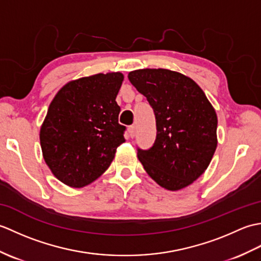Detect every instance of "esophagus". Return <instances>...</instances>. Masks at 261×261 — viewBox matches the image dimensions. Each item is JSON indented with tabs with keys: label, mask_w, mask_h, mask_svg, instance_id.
I'll use <instances>...</instances> for the list:
<instances>
[{
	"label": "esophagus",
	"mask_w": 261,
	"mask_h": 261,
	"mask_svg": "<svg viewBox=\"0 0 261 261\" xmlns=\"http://www.w3.org/2000/svg\"><path fill=\"white\" fill-rule=\"evenodd\" d=\"M127 134H129L130 138H134L136 135V126L135 125H130L127 127Z\"/></svg>",
	"instance_id": "34e87169"
}]
</instances>
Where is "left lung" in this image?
Returning <instances> with one entry per match:
<instances>
[{"label": "left lung", "instance_id": "left-lung-1", "mask_svg": "<svg viewBox=\"0 0 261 261\" xmlns=\"http://www.w3.org/2000/svg\"><path fill=\"white\" fill-rule=\"evenodd\" d=\"M127 79L156 116V140L148 150L138 149V158L159 186L187 187L206 170L218 146L214 108L202 88L178 71L138 69Z\"/></svg>", "mask_w": 261, "mask_h": 261}]
</instances>
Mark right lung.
<instances>
[{
    "label": "right lung",
    "instance_id": "add662e5",
    "mask_svg": "<svg viewBox=\"0 0 261 261\" xmlns=\"http://www.w3.org/2000/svg\"><path fill=\"white\" fill-rule=\"evenodd\" d=\"M123 79L108 73L71 81L49 105L40 127L42 156L65 185L79 188L97 179L125 141L115 101Z\"/></svg>",
    "mask_w": 261,
    "mask_h": 261
}]
</instances>
